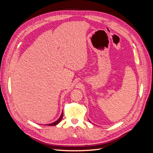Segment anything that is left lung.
<instances>
[{
	"label": "left lung",
	"mask_w": 153,
	"mask_h": 153,
	"mask_svg": "<svg viewBox=\"0 0 153 153\" xmlns=\"http://www.w3.org/2000/svg\"><path fill=\"white\" fill-rule=\"evenodd\" d=\"M90 122H91V121H90Z\"/></svg>",
	"instance_id": "8db88e82"
}]
</instances>
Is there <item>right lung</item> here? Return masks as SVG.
Listing matches in <instances>:
<instances>
[{
  "mask_svg": "<svg viewBox=\"0 0 153 153\" xmlns=\"http://www.w3.org/2000/svg\"><path fill=\"white\" fill-rule=\"evenodd\" d=\"M62 117H63V112H62V114H61V116H60V117L56 121H55L54 123H50V124H45V125H47V126H55V125H57V124H58L60 122H61V119H62Z\"/></svg>",
  "mask_w": 153,
  "mask_h": 153,
  "instance_id": "1",
  "label": "right lung"
}]
</instances>
